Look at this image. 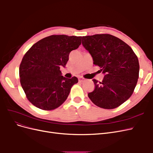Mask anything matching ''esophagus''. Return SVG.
Masks as SVG:
<instances>
[{
  "instance_id": "obj_1",
  "label": "esophagus",
  "mask_w": 153,
  "mask_h": 153,
  "mask_svg": "<svg viewBox=\"0 0 153 153\" xmlns=\"http://www.w3.org/2000/svg\"><path fill=\"white\" fill-rule=\"evenodd\" d=\"M85 79L84 78H82V77H79L78 78V81H79V82H85Z\"/></svg>"
}]
</instances>
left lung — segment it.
Segmentation results:
<instances>
[{
	"label": "left lung",
	"instance_id": "1",
	"mask_svg": "<svg viewBox=\"0 0 153 153\" xmlns=\"http://www.w3.org/2000/svg\"><path fill=\"white\" fill-rule=\"evenodd\" d=\"M82 43L105 75L101 82L93 80L95 89L88 96L100 108L118 107L136 87L140 68L137 55L128 45L110 34L83 36Z\"/></svg>",
	"mask_w": 153,
	"mask_h": 153
}]
</instances>
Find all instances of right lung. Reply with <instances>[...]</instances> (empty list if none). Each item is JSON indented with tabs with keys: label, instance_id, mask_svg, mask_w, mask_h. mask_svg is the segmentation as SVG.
Listing matches in <instances>:
<instances>
[{
	"label": "right lung",
	"instance_id": "add662e5",
	"mask_svg": "<svg viewBox=\"0 0 153 153\" xmlns=\"http://www.w3.org/2000/svg\"><path fill=\"white\" fill-rule=\"evenodd\" d=\"M82 36L52 35L32 46L19 68L20 84L30 102L42 110H51L67 99L71 88L78 82L73 76H62L69 55L81 45Z\"/></svg>",
	"mask_w": 153,
	"mask_h": 153
}]
</instances>
